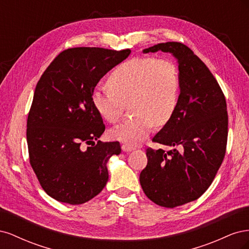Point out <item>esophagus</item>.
Segmentation results:
<instances>
[{"label": "esophagus", "mask_w": 249, "mask_h": 249, "mask_svg": "<svg viewBox=\"0 0 249 249\" xmlns=\"http://www.w3.org/2000/svg\"><path fill=\"white\" fill-rule=\"evenodd\" d=\"M122 149L124 150V152H131V150L134 149V147L130 146V145H126V144H123Z\"/></svg>", "instance_id": "esophagus-1"}]
</instances>
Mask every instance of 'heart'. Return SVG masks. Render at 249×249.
Returning a JSON list of instances; mask_svg holds the SVG:
<instances>
[{
    "instance_id": "b5f03b06",
    "label": "heart",
    "mask_w": 249,
    "mask_h": 249,
    "mask_svg": "<svg viewBox=\"0 0 249 249\" xmlns=\"http://www.w3.org/2000/svg\"><path fill=\"white\" fill-rule=\"evenodd\" d=\"M110 92L94 90L91 102L107 122L117 123L124 106L135 117L110 131L113 140L137 145L172 118L179 97V72L170 59L138 57L118 65L107 80Z\"/></svg>"
}]
</instances>
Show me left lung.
<instances>
[{
    "label": "left lung",
    "mask_w": 249,
    "mask_h": 249,
    "mask_svg": "<svg viewBox=\"0 0 249 249\" xmlns=\"http://www.w3.org/2000/svg\"><path fill=\"white\" fill-rule=\"evenodd\" d=\"M158 51L178 60L180 88L175 114L153 141L173 149L148 147L139 179L150 200L175 208L197 199L212 184L225 155L229 117L219 84L189 48L171 41L143 53Z\"/></svg>",
    "instance_id": "1"
}]
</instances>
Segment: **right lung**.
Segmentation results:
<instances>
[{
	"mask_svg": "<svg viewBox=\"0 0 249 249\" xmlns=\"http://www.w3.org/2000/svg\"><path fill=\"white\" fill-rule=\"evenodd\" d=\"M130 54L129 49H67L37 83L27 120L29 159L42 189L54 199L81 205L106 186L107 162L122 147L118 141L94 143L105 124L91 94L105 74Z\"/></svg>",
	"mask_w": 249,
	"mask_h": 249,
	"instance_id": "1",
	"label": "right lung"
}]
</instances>
